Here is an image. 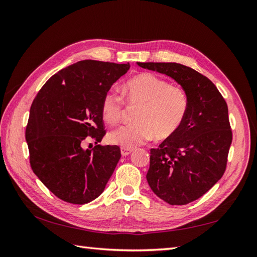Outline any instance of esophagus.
<instances>
[{"mask_svg":"<svg viewBox=\"0 0 257 257\" xmlns=\"http://www.w3.org/2000/svg\"><path fill=\"white\" fill-rule=\"evenodd\" d=\"M121 156L122 157H125V156H129L130 154H133V149H127V148H121Z\"/></svg>","mask_w":257,"mask_h":257,"instance_id":"34e87169","label":"esophagus"}]
</instances>
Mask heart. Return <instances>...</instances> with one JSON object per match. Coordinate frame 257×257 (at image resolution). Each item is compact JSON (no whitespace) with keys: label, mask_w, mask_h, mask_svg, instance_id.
I'll use <instances>...</instances> for the list:
<instances>
[{"label":"heart","mask_w":257,"mask_h":257,"mask_svg":"<svg viewBox=\"0 0 257 257\" xmlns=\"http://www.w3.org/2000/svg\"><path fill=\"white\" fill-rule=\"evenodd\" d=\"M129 103L139 105L135 114L137 121L120 125L108 135L109 143L133 149L156 137H172L181 128L188 113L187 92L180 86L170 85L159 76L144 73L129 79L123 86ZM123 100L113 89L102 98L101 113L108 123H116L122 116Z\"/></svg>","instance_id":"heart-1"}]
</instances>
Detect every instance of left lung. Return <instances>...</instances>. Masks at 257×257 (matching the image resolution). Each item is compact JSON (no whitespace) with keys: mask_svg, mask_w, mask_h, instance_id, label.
Instances as JSON below:
<instances>
[{"mask_svg":"<svg viewBox=\"0 0 257 257\" xmlns=\"http://www.w3.org/2000/svg\"><path fill=\"white\" fill-rule=\"evenodd\" d=\"M167 75L189 99L181 128L150 150L147 181L154 193L171 205L198 200L225 171L232 132L227 105L215 85L196 70L178 63H137Z\"/></svg>","mask_w":257,"mask_h":257,"instance_id":"8db88e82","label":"left lung"}]
</instances>
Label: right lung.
<instances>
[{"instance_id": "right-lung-1", "label": "right lung", "mask_w": 257, "mask_h": 257, "mask_svg": "<svg viewBox=\"0 0 257 257\" xmlns=\"http://www.w3.org/2000/svg\"><path fill=\"white\" fill-rule=\"evenodd\" d=\"M127 64L80 61L59 70L35 97L25 139L32 170L57 198L85 204L98 198L121 157L118 146L84 148L87 136L100 143L101 102Z\"/></svg>"}]
</instances>
